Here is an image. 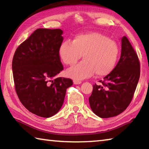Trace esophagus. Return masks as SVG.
<instances>
[{"mask_svg":"<svg viewBox=\"0 0 149 149\" xmlns=\"http://www.w3.org/2000/svg\"><path fill=\"white\" fill-rule=\"evenodd\" d=\"M74 84L75 85H78V84H81V81H79V80H74Z\"/></svg>","mask_w":149,"mask_h":149,"instance_id":"esophagus-1","label":"esophagus"}]
</instances>
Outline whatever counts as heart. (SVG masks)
<instances>
[{
  "instance_id": "obj_1",
  "label": "heart",
  "mask_w": 149,
  "mask_h": 149,
  "mask_svg": "<svg viewBox=\"0 0 149 149\" xmlns=\"http://www.w3.org/2000/svg\"><path fill=\"white\" fill-rule=\"evenodd\" d=\"M58 53L62 61L69 65L77 63L84 55V61L66 72L68 76L81 80L95 72L99 76L110 74L116 65L120 47L107 35L91 32L76 35L73 41L65 40L60 45Z\"/></svg>"
}]
</instances>
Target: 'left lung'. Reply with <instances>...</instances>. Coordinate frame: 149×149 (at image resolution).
<instances>
[{"mask_svg":"<svg viewBox=\"0 0 149 149\" xmlns=\"http://www.w3.org/2000/svg\"><path fill=\"white\" fill-rule=\"evenodd\" d=\"M140 77V62L129 40L122 39V52L114 70L93 85L89 98L93 112L102 118L114 117L123 112L132 102Z\"/></svg>","mask_w":149,"mask_h":149,"instance_id":"obj_1","label":"left lung"}]
</instances>
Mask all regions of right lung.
<instances>
[{
	"instance_id": "obj_1",
	"label": "right lung",
	"mask_w": 149,
	"mask_h": 149,
	"mask_svg": "<svg viewBox=\"0 0 149 149\" xmlns=\"http://www.w3.org/2000/svg\"><path fill=\"white\" fill-rule=\"evenodd\" d=\"M60 29L39 28L17 48L12 60L15 90L30 112L51 117L64 102L70 78L57 77L63 70L58 50L63 41Z\"/></svg>"
}]
</instances>
